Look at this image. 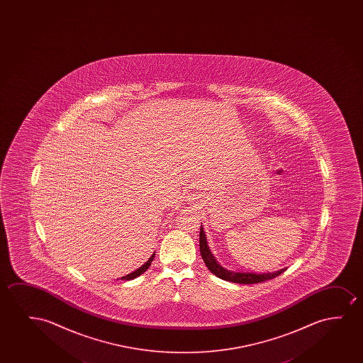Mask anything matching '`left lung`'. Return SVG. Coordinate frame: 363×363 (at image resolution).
Listing matches in <instances>:
<instances>
[{
	"label": "left lung",
	"mask_w": 363,
	"mask_h": 363,
	"mask_svg": "<svg viewBox=\"0 0 363 363\" xmlns=\"http://www.w3.org/2000/svg\"><path fill=\"white\" fill-rule=\"evenodd\" d=\"M199 252L202 255L206 267L211 270V273L214 274L216 277H218L225 281H232V283L238 284H258L265 280L277 278L278 275L286 270V268L280 269L273 273H253V272H234V270H228L223 268L220 264L217 262V259L214 257L211 249H209L208 243H207V237L204 233L203 227L201 225L199 230Z\"/></svg>",
	"instance_id": "obj_1"
}]
</instances>
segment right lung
Returning <instances> with one entry per match:
<instances>
[{
	"label": "right lung",
	"mask_w": 363,
	"mask_h": 363,
	"mask_svg": "<svg viewBox=\"0 0 363 363\" xmlns=\"http://www.w3.org/2000/svg\"><path fill=\"white\" fill-rule=\"evenodd\" d=\"M155 258V253L150 257L149 260L146 262V263L144 264V265H141L139 269H136L135 272H133V273L128 274V275H125V277H121L120 278V280H133V279L138 278L139 275H141V274L145 273L147 269H149L150 265H151V263H152V260H154Z\"/></svg>",
	"instance_id": "obj_1"
}]
</instances>
